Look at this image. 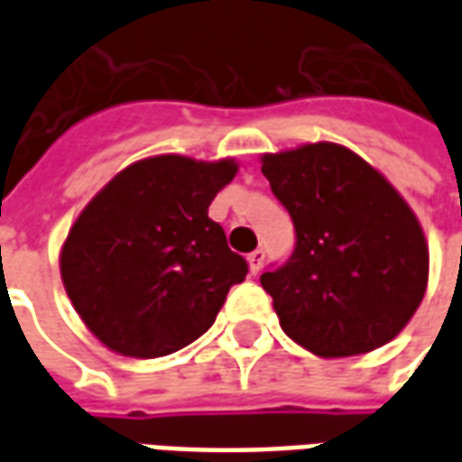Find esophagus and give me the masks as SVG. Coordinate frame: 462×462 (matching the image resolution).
<instances>
[{
  "label": "esophagus",
  "instance_id": "obj_1",
  "mask_svg": "<svg viewBox=\"0 0 462 462\" xmlns=\"http://www.w3.org/2000/svg\"><path fill=\"white\" fill-rule=\"evenodd\" d=\"M247 260H250L252 274H257V272H260L262 267H264V250L250 252V257H247Z\"/></svg>",
  "mask_w": 462,
  "mask_h": 462
}]
</instances>
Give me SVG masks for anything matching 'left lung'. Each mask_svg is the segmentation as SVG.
<instances>
[{
    "label": "left lung",
    "instance_id": "8db88e82",
    "mask_svg": "<svg viewBox=\"0 0 462 462\" xmlns=\"http://www.w3.org/2000/svg\"><path fill=\"white\" fill-rule=\"evenodd\" d=\"M262 172L294 222L290 260L260 277L284 334L324 358L393 339L428 282L426 237L393 185L334 143L264 155Z\"/></svg>",
    "mask_w": 462,
    "mask_h": 462
}]
</instances>
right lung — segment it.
I'll use <instances>...</instances> for the list:
<instances>
[{
    "label": "right lung",
    "mask_w": 462,
    "mask_h": 462,
    "mask_svg": "<svg viewBox=\"0 0 462 462\" xmlns=\"http://www.w3.org/2000/svg\"><path fill=\"white\" fill-rule=\"evenodd\" d=\"M232 161L158 155L128 165L86 205L61 250L66 294L106 346L168 356L210 329L247 260L208 217Z\"/></svg>",
    "instance_id": "right-lung-1"
}]
</instances>
